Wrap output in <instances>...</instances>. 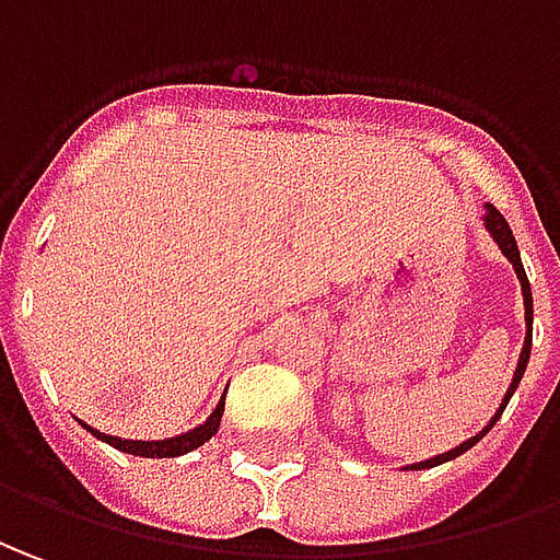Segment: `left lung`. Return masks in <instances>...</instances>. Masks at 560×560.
<instances>
[{
  "instance_id": "8db88e82",
  "label": "left lung",
  "mask_w": 560,
  "mask_h": 560,
  "mask_svg": "<svg viewBox=\"0 0 560 560\" xmlns=\"http://www.w3.org/2000/svg\"><path fill=\"white\" fill-rule=\"evenodd\" d=\"M485 229L491 231L493 241H497V246L503 249V256L512 261V268H515V273H518V280H522V295H524V323H527V335H524V347H522V357H518V369H515V377H512V384H509L506 396H503V405H500V411L493 415V420L481 430L479 435H472V439H466L460 448L454 451H445V454H439V457H430V460H423V464H415L411 469H430V466H439L445 464V460H454V457H460L464 451H469L476 442H479L481 435L491 430L493 423H497V418L503 415V408H506L509 396L515 393V387H518V381H522L524 369H527V360H530V335H534V299H530V283H527V273H524V265H522V256H518V246H515V237H512V229H509V222L503 219V213L497 210V207H491L488 203V215H485Z\"/></svg>"
}]
</instances>
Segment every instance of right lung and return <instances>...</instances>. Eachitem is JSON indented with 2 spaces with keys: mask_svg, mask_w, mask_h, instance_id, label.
I'll use <instances>...</instances> for the list:
<instances>
[{
  "mask_svg": "<svg viewBox=\"0 0 560 560\" xmlns=\"http://www.w3.org/2000/svg\"><path fill=\"white\" fill-rule=\"evenodd\" d=\"M222 411H225V399L215 405L213 415L203 420L200 427H195V430H188V433L183 435H176V439H164V442H130V439H115V435L96 433L88 423H81V427L91 430L96 439L109 442L112 448L125 451V454H137V457H179V454H188V451L200 448L207 439H213L215 430H219V420H222Z\"/></svg>",
  "mask_w": 560,
  "mask_h": 560,
  "instance_id": "1",
  "label": "right lung"
}]
</instances>
